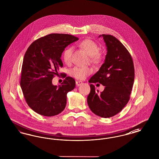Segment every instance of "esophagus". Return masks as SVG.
<instances>
[{"instance_id": "esophagus-1", "label": "esophagus", "mask_w": 159, "mask_h": 159, "mask_svg": "<svg viewBox=\"0 0 159 159\" xmlns=\"http://www.w3.org/2000/svg\"><path fill=\"white\" fill-rule=\"evenodd\" d=\"M82 81H76V85L77 86H80L82 84Z\"/></svg>"}]
</instances>
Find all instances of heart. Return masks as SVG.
<instances>
[{
	"instance_id": "b5f03b06",
	"label": "heart",
	"mask_w": 159,
	"mask_h": 159,
	"mask_svg": "<svg viewBox=\"0 0 159 159\" xmlns=\"http://www.w3.org/2000/svg\"><path fill=\"white\" fill-rule=\"evenodd\" d=\"M80 48L83 49L90 56L91 61L94 63H98L102 58V55L99 51L98 45L91 39H84L79 44ZM73 53L72 48H67L62 53V58L66 64H70L71 62V56ZM92 73V69L88 67L76 66L70 71V75L77 79L83 80Z\"/></svg>"
}]
</instances>
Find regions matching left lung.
<instances>
[{"label": "left lung", "mask_w": 159, "mask_h": 159, "mask_svg": "<svg viewBox=\"0 0 159 159\" xmlns=\"http://www.w3.org/2000/svg\"><path fill=\"white\" fill-rule=\"evenodd\" d=\"M107 53L104 63L89 80L105 86L99 93L93 84L87 101L91 111L104 118L113 117L120 112L130 99L135 78L132 57L127 49L113 36L102 34Z\"/></svg>", "instance_id": "left-lung-1"}]
</instances>
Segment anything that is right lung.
I'll list each match as a JSON object with an SVG mask.
<instances>
[{
    "label": "right lung",
    "instance_id": "right-lung-1",
    "mask_svg": "<svg viewBox=\"0 0 159 159\" xmlns=\"http://www.w3.org/2000/svg\"><path fill=\"white\" fill-rule=\"evenodd\" d=\"M78 40L73 35L53 33L38 39L28 48L23 59L20 86L26 102L36 113L51 117L64 110L67 93L75 88L76 82L68 76L57 86L52 80L63 66L62 52Z\"/></svg>",
    "mask_w": 159,
    "mask_h": 159
}]
</instances>
